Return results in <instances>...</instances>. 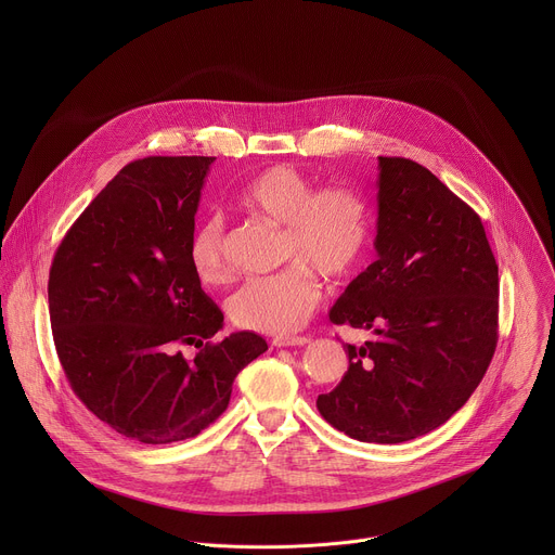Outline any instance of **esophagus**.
<instances>
[{
	"instance_id": "1",
	"label": "esophagus",
	"mask_w": 555,
	"mask_h": 555,
	"mask_svg": "<svg viewBox=\"0 0 555 555\" xmlns=\"http://www.w3.org/2000/svg\"><path fill=\"white\" fill-rule=\"evenodd\" d=\"M307 343H309L307 336H276V338L272 340L274 347H302V345H307Z\"/></svg>"
}]
</instances>
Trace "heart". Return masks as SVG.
Returning <instances> with one entry per match:
<instances>
[{
  "instance_id": "b5f03b06",
  "label": "heart",
  "mask_w": 555,
  "mask_h": 555,
  "mask_svg": "<svg viewBox=\"0 0 555 555\" xmlns=\"http://www.w3.org/2000/svg\"><path fill=\"white\" fill-rule=\"evenodd\" d=\"M234 202L248 217L281 228L279 261L289 266L236 289L228 300L230 319L261 334H292L321 300V283L313 274L343 281L364 261L371 244L366 199L345 184L315 189L302 171L274 165L248 180ZM189 261L204 285H219L230 276L219 217L195 225Z\"/></svg>"
}]
</instances>
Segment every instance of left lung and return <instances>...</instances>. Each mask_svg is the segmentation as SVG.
<instances>
[{"label": "left lung", "instance_id": "1", "mask_svg": "<svg viewBox=\"0 0 555 555\" xmlns=\"http://www.w3.org/2000/svg\"><path fill=\"white\" fill-rule=\"evenodd\" d=\"M377 259L330 309L373 330L315 400L340 433L402 443L446 424L483 379L499 330V266L481 217L406 157H377Z\"/></svg>", "mask_w": 555, "mask_h": 555}]
</instances>
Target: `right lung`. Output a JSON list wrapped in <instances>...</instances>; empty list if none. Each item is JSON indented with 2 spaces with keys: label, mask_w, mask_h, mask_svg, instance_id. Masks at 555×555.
Returning a JSON list of instances; mask_svg holds the SVG:
<instances>
[{
  "label": "right lung",
  "mask_w": 555,
  "mask_h": 555,
  "mask_svg": "<svg viewBox=\"0 0 555 555\" xmlns=\"http://www.w3.org/2000/svg\"><path fill=\"white\" fill-rule=\"evenodd\" d=\"M212 163H129L74 221L50 268V325L72 390L140 443L199 435L228 409L236 373L268 349L253 332L210 343L223 313L193 272L189 242ZM180 344L196 345L193 361Z\"/></svg>",
  "instance_id": "1"
}]
</instances>
